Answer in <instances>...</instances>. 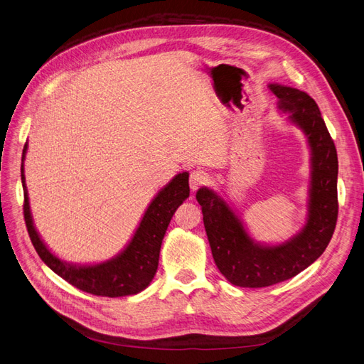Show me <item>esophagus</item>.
I'll return each instance as SVG.
<instances>
[{
  "instance_id": "1",
  "label": "esophagus",
  "mask_w": 364,
  "mask_h": 364,
  "mask_svg": "<svg viewBox=\"0 0 364 364\" xmlns=\"http://www.w3.org/2000/svg\"><path fill=\"white\" fill-rule=\"evenodd\" d=\"M206 182V174L203 171H193L190 174V188L196 191L199 186H202Z\"/></svg>"
}]
</instances>
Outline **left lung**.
<instances>
[{
    "instance_id": "1",
    "label": "left lung",
    "mask_w": 364,
    "mask_h": 364,
    "mask_svg": "<svg viewBox=\"0 0 364 364\" xmlns=\"http://www.w3.org/2000/svg\"><path fill=\"white\" fill-rule=\"evenodd\" d=\"M269 90L278 109L302 130L310 147V188L304 228L279 245L255 241L229 203L214 190L202 186L196 199L202 206L203 225L215 266L237 287L259 289L296 277L313 264L331 240L338 213V161L334 141L313 98L279 83Z\"/></svg>"
}]
</instances>
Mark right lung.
I'll return each mask as SVG.
<instances>
[{
  "label": "right lung",
  "mask_w": 364,
  "mask_h": 364,
  "mask_svg": "<svg viewBox=\"0 0 364 364\" xmlns=\"http://www.w3.org/2000/svg\"><path fill=\"white\" fill-rule=\"evenodd\" d=\"M28 144L26 142L21 159V182L24 190V218L33 246L47 266L67 282L82 291L95 296L119 297L146 290L155 278L161 245L170 220L186 197L190 196L188 178L183 171L164 186L147 206L144 215L127 246L111 259L97 264H73L60 259L43 243L33 223L28 191L24 176V161Z\"/></svg>",
  "instance_id": "right-lung-1"
}]
</instances>
